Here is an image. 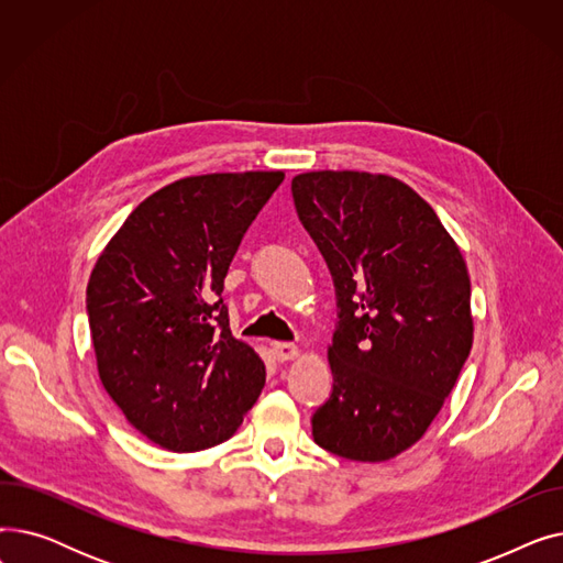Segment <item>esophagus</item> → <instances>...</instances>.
<instances>
[{
    "label": "esophagus",
    "instance_id": "esophagus-1",
    "mask_svg": "<svg viewBox=\"0 0 563 563\" xmlns=\"http://www.w3.org/2000/svg\"><path fill=\"white\" fill-rule=\"evenodd\" d=\"M272 349H274V356L278 358V363L299 358V353H301L297 344H289V342H274V344H272Z\"/></svg>",
    "mask_w": 563,
    "mask_h": 563
}]
</instances>
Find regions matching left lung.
<instances>
[{"label": "left lung", "mask_w": 563, "mask_h": 563, "mask_svg": "<svg viewBox=\"0 0 563 563\" xmlns=\"http://www.w3.org/2000/svg\"><path fill=\"white\" fill-rule=\"evenodd\" d=\"M291 196L340 310L333 393L314 410L312 438L342 459L390 461L424 435L470 356L465 260L397 177L312 170L294 177Z\"/></svg>", "instance_id": "1"}]
</instances>
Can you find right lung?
<instances>
[{
  "instance_id": "add662e5",
  "label": "right lung",
  "mask_w": 563,
  "mask_h": 563,
  "mask_svg": "<svg viewBox=\"0 0 563 563\" xmlns=\"http://www.w3.org/2000/svg\"><path fill=\"white\" fill-rule=\"evenodd\" d=\"M283 170L183 177L125 219L86 287L104 390L170 452L228 440L264 388V363L232 338L228 266Z\"/></svg>"
}]
</instances>
